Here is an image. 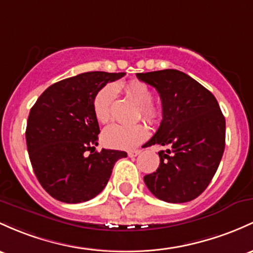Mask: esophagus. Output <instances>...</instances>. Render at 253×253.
Listing matches in <instances>:
<instances>
[{
  "mask_svg": "<svg viewBox=\"0 0 253 253\" xmlns=\"http://www.w3.org/2000/svg\"><path fill=\"white\" fill-rule=\"evenodd\" d=\"M141 152V150H132V151H128V156L129 157H135L138 156Z\"/></svg>",
  "mask_w": 253,
  "mask_h": 253,
  "instance_id": "obj_1",
  "label": "esophagus"
}]
</instances>
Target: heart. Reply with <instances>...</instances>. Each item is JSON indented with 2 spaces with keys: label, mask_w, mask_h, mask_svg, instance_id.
<instances>
[{
  "label": "heart",
  "mask_w": 253,
  "mask_h": 253,
  "mask_svg": "<svg viewBox=\"0 0 253 253\" xmlns=\"http://www.w3.org/2000/svg\"><path fill=\"white\" fill-rule=\"evenodd\" d=\"M122 88L129 98H132L140 107L141 118L149 124H157L162 119V109L160 105L152 103L154 91L150 86L139 80H131L122 85ZM115 98V87L105 85L97 92L93 99V113L101 124H105L112 118L113 102ZM148 128L145 125L137 124L132 126L112 125L104 129L102 140L104 145L114 149H132L145 140L148 137Z\"/></svg>",
  "instance_id": "heart-1"
}]
</instances>
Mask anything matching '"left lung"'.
Returning a JSON list of instances; mask_svg holds the SVG:
<instances>
[{
    "label": "left lung",
    "mask_w": 253,
    "mask_h": 253,
    "mask_svg": "<svg viewBox=\"0 0 253 253\" xmlns=\"http://www.w3.org/2000/svg\"><path fill=\"white\" fill-rule=\"evenodd\" d=\"M162 101V121L148 143L168 146L160 166L144 176L150 192L167 203H186L210 184L226 144V120L215 96L176 69L137 73Z\"/></svg>",
    "instance_id": "obj_1"
}]
</instances>
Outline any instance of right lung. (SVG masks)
Masks as SVG:
<instances>
[{"mask_svg": "<svg viewBox=\"0 0 253 253\" xmlns=\"http://www.w3.org/2000/svg\"><path fill=\"white\" fill-rule=\"evenodd\" d=\"M125 73L87 72L49 86L30 110L26 144L42 187L63 203H83L101 193L125 151L98 145L93 99ZM90 151V155L85 152Z\"/></svg>", "mask_w": 253, "mask_h": 253, "instance_id": "obj_1", "label": "right lung"}]
</instances>
